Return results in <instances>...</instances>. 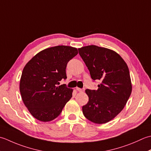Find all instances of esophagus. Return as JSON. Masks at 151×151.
<instances>
[{
  "instance_id": "1",
  "label": "esophagus",
  "mask_w": 151,
  "mask_h": 151,
  "mask_svg": "<svg viewBox=\"0 0 151 151\" xmlns=\"http://www.w3.org/2000/svg\"><path fill=\"white\" fill-rule=\"evenodd\" d=\"M76 89H77V91H79V92H84L85 91V89L84 88H80L77 87Z\"/></svg>"
}]
</instances>
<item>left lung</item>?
Listing matches in <instances>:
<instances>
[{
    "label": "left lung",
    "mask_w": 151,
    "mask_h": 151,
    "mask_svg": "<svg viewBox=\"0 0 151 151\" xmlns=\"http://www.w3.org/2000/svg\"><path fill=\"white\" fill-rule=\"evenodd\" d=\"M78 50L91 78L101 81L96 91L85 90L88 101L83 106V113L94 123L108 122L124 109L131 94L128 67L116 52L109 49L92 45Z\"/></svg>",
    "instance_id": "left-lung-1"
}]
</instances>
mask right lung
Masks as SVG:
<instances>
[{"instance_id":"obj_1","label":"right lung","mask_w":151,"mask_h":151,"mask_svg":"<svg viewBox=\"0 0 151 151\" xmlns=\"http://www.w3.org/2000/svg\"><path fill=\"white\" fill-rule=\"evenodd\" d=\"M78 53V49L71 46H55L40 51L24 66L19 83L21 98L38 121L57 118L72 97L73 89L57 85L67 78V63Z\"/></svg>"}]
</instances>
